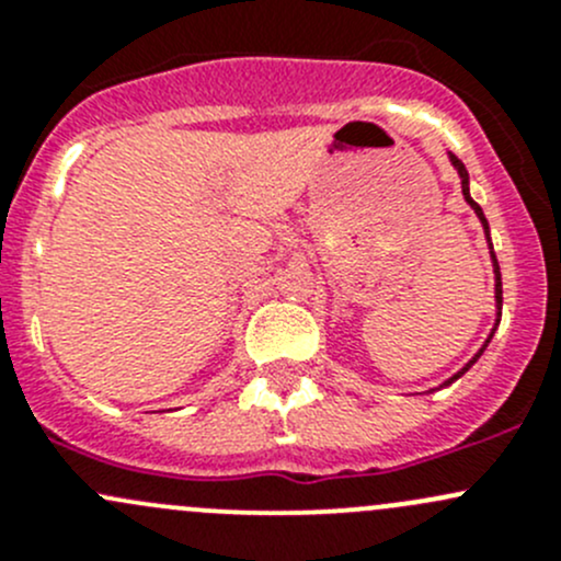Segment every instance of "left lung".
I'll return each instance as SVG.
<instances>
[{
	"instance_id": "1",
	"label": "left lung",
	"mask_w": 561,
	"mask_h": 561,
	"mask_svg": "<svg viewBox=\"0 0 561 561\" xmlns=\"http://www.w3.org/2000/svg\"><path fill=\"white\" fill-rule=\"evenodd\" d=\"M450 165L456 168V173H458V179H461V195H463V201L469 203V206H472V211L478 214V219H480V225H483V233H485V241H489V252H491V263H494V301H496V322H494V328H491V333H489V339H485L483 342V347L478 350V353L472 355V358H469V364H463V369H458L454 377H448V380L443 382V386L439 388H448V386H454V382L458 380V377L461 375H467L469 369H472L474 366V360L480 358V355H483V350L489 347V342H491V336H494V331H496V325H500V317H502V274H500V263H496V254H494V244H491V230H489V222H485V217H483V208L478 206V203L472 201V195H469V173H467V168H463V162L458 160L456 154H450ZM439 388H432V390H439Z\"/></svg>"
}]
</instances>
